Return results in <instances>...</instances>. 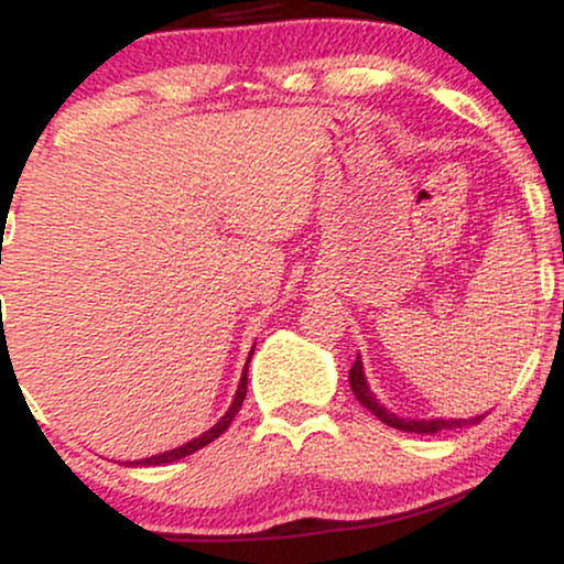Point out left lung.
Listing matches in <instances>:
<instances>
[{
    "instance_id": "left-lung-1",
    "label": "left lung",
    "mask_w": 564,
    "mask_h": 564,
    "mask_svg": "<svg viewBox=\"0 0 564 564\" xmlns=\"http://www.w3.org/2000/svg\"><path fill=\"white\" fill-rule=\"evenodd\" d=\"M349 387H352L355 398L364 403L368 411L373 413V416H379L381 422L394 426V430H403V432H416V435H435V432H445V430H462V426H471V424H480L482 416H475V419H430V422H405V419H398L394 413L384 411L377 403V398H373L371 390H368L366 384V377H364V364H360V355L355 358L352 368H349Z\"/></svg>"
}]
</instances>
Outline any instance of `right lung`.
<instances>
[{
	"instance_id": "obj_1",
	"label": "right lung",
	"mask_w": 564,
	"mask_h": 564,
	"mask_svg": "<svg viewBox=\"0 0 564 564\" xmlns=\"http://www.w3.org/2000/svg\"><path fill=\"white\" fill-rule=\"evenodd\" d=\"M246 366H249V364H246ZM246 379H249V377H246V368H243L241 384H238V392H236V398H232V405L228 408V413H225V416L219 419V422H217L215 426H212L209 432H204V435H200V437L191 440V443L180 445V448L166 451V453H159V456L142 458V462H132V464H142V467H161V464H172V462H177V458L191 456V453H196L198 448H204V445H209L212 440H217L219 435H223L225 430H228L230 422H232V416H236L238 408H241V403H243V398H246Z\"/></svg>"
}]
</instances>
